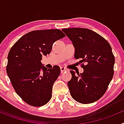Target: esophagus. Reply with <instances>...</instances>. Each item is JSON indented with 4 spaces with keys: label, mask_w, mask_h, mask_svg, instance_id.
I'll use <instances>...</instances> for the list:
<instances>
[{
    "label": "esophagus",
    "mask_w": 124,
    "mask_h": 124,
    "mask_svg": "<svg viewBox=\"0 0 124 124\" xmlns=\"http://www.w3.org/2000/svg\"><path fill=\"white\" fill-rule=\"evenodd\" d=\"M60 70H61V73H63V72L66 71H67V69L66 68L63 67V66H61V67H60Z\"/></svg>",
    "instance_id": "obj_1"
}]
</instances>
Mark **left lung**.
Masks as SVG:
<instances>
[{
	"mask_svg": "<svg viewBox=\"0 0 124 124\" xmlns=\"http://www.w3.org/2000/svg\"><path fill=\"white\" fill-rule=\"evenodd\" d=\"M62 31L73 42L74 58L79 59L84 70L77 74L70 71V94L81 104L94 102L104 94L113 78L115 58L111 46L105 38L89 29L64 28Z\"/></svg>",
	"mask_w": 124,
	"mask_h": 124,
	"instance_id": "obj_1",
	"label": "left lung"
}]
</instances>
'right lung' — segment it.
I'll return each mask as SVG.
<instances>
[{
	"mask_svg": "<svg viewBox=\"0 0 124 124\" xmlns=\"http://www.w3.org/2000/svg\"><path fill=\"white\" fill-rule=\"evenodd\" d=\"M65 36L58 29L35 30L22 36L10 50L7 73L16 93L28 104L40 107L51 99L60 68L55 65L47 69L41 60L50 54L53 43Z\"/></svg>",
	"mask_w": 124,
	"mask_h": 124,
	"instance_id": "1",
	"label": "right lung"
}]
</instances>
